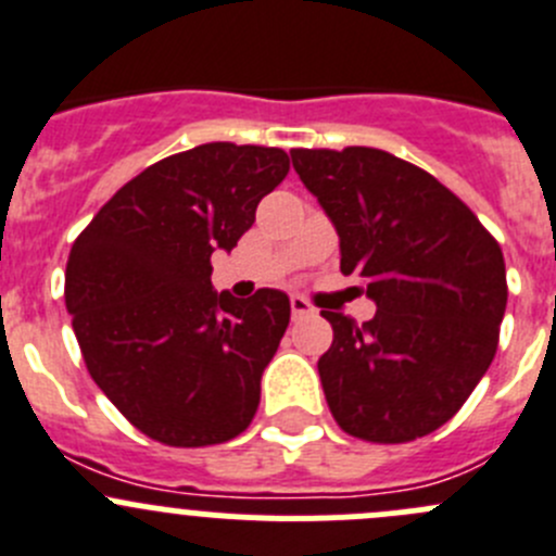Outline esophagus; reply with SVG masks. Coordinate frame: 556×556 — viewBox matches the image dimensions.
Wrapping results in <instances>:
<instances>
[{"instance_id":"34e87169","label":"esophagus","mask_w":556,"mask_h":556,"mask_svg":"<svg viewBox=\"0 0 556 556\" xmlns=\"http://www.w3.org/2000/svg\"><path fill=\"white\" fill-rule=\"evenodd\" d=\"M289 305H292V316H294V319H303V316H311V314H314V308H311L308 300L298 298V294H294V298L289 300Z\"/></svg>"}]
</instances>
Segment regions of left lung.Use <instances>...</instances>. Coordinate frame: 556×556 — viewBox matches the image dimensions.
<instances>
[{"mask_svg":"<svg viewBox=\"0 0 556 556\" xmlns=\"http://www.w3.org/2000/svg\"><path fill=\"white\" fill-rule=\"evenodd\" d=\"M341 240L371 321L321 311L327 406L346 433L399 445L445 426L489 371L507 305L505 258L478 215L415 163L374 147L292 150Z\"/></svg>","mask_w":556,"mask_h":556,"instance_id":"8db88e82","label":"left lung"}]
</instances>
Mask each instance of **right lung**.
<instances>
[{"mask_svg":"<svg viewBox=\"0 0 556 556\" xmlns=\"http://www.w3.org/2000/svg\"><path fill=\"white\" fill-rule=\"evenodd\" d=\"M287 174L278 147H193L125 182L73 242L65 303L87 371L150 440L207 447L251 426L292 305L278 289L218 294L210 256Z\"/></svg>","mask_w":556,"mask_h":556,"instance_id":"obj_1","label":"right lung"}]
</instances>
